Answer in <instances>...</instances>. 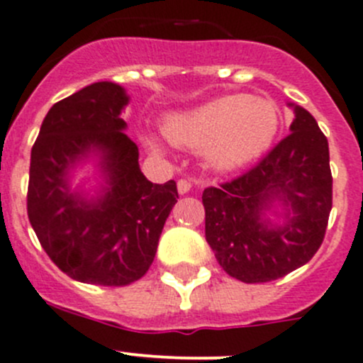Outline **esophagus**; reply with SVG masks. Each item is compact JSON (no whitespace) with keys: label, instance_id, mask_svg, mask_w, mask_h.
I'll return each instance as SVG.
<instances>
[{"label":"esophagus","instance_id":"obj_1","mask_svg":"<svg viewBox=\"0 0 363 363\" xmlns=\"http://www.w3.org/2000/svg\"><path fill=\"white\" fill-rule=\"evenodd\" d=\"M177 189L181 195H186V193H189V189H191V182L186 181V179H181V181L177 182Z\"/></svg>","mask_w":363,"mask_h":363}]
</instances>
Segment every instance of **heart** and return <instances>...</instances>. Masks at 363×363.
Listing matches in <instances>:
<instances>
[{"label": "heart", "mask_w": 363, "mask_h": 363, "mask_svg": "<svg viewBox=\"0 0 363 363\" xmlns=\"http://www.w3.org/2000/svg\"><path fill=\"white\" fill-rule=\"evenodd\" d=\"M280 129V110L273 101L234 94L209 101L164 121L163 133L174 145L203 150L218 172H232L262 156ZM156 149V142L149 140Z\"/></svg>", "instance_id": "1"}]
</instances>
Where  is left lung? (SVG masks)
<instances>
[{
  "instance_id": "8db88e82",
  "label": "left lung",
  "mask_w": 363,
  "mask_h": 363,
  "mask_svg": "<svg viewBox=\"0 0 363 363\" xmlns=\"http://www.w3.org/2000/svg\"><path fill=\"white\" fill-rule=\"evenodd\" d=\"M289 106V136L241 177L203 189L207 242L220 266L245 284L282 279L307 264L328 225V140L305 108Z\"/></svg>"
}]
</instances>
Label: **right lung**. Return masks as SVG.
<instances>
[{"label": "right lung", "mask_w": 363, "mask_h": 363, "mask_svg": "<svg viewBox=\"0 0 363 363\" xmlns=\"http://www.w3.org/2000/svg\"><path fill=\"white\" fill-rule=\"evenodd\" d=\"M128 103L121 84H88L52 104L31 149L28 218L49 259L77 282L118 287L142 279L179 199L174 181L152 184L140 170L121 118ZM88 160L101 177L90 199L72 188Z\"/></svg>", "instance_id": "1"}]
</instances>
